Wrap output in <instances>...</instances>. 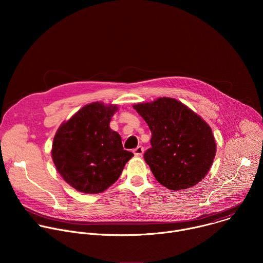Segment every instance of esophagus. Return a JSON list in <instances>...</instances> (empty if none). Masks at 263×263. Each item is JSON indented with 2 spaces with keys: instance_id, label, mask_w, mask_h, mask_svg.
<instances>
[{
  "instance_id": "1",
  "label": "esophagus",
  "mask_w": 263,
  "mask_h": 263,
  "mask_svg": "<svg viewBox=\"0 0 263 263\" xmlns=\"http://www.w3.org/2000/svg\"><path fill=\"white\" fill-rule=\"evenodd\" d=\"M143 151H144L143 146L139 145V146H137L136 148H134V149H133V153H134V155H135V156H137V157H140V156H142V154H143Z\"/></svg>"
}]
</instances>
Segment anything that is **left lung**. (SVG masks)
Returning <instances> with one entry per match:
<instances>
[{
    "mask_svg": "<svg viewBox=\"0 0 263 263\" xmlns=\"http://www.w3.org/2000/svg\"><path fill=\"white\" fill-rule=\"evenodd\" d=\"M152 133L143 158L156 180L171 191L198 184L209 172L216 143L209 125L172 98L133 105Z\"/></svg>",
    "mask_w": 263,
    "mask_h": 263,
    "instance_id": "1",
    "label": "left lung"
}]
</instances>
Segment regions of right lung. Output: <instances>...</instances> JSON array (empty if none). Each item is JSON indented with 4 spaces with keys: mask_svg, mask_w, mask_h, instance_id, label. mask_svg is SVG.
Returning a JSON list of instances; mask_svg holds the SVG:
<instances>
[{
    "mask_svg": "<svg viewBox=\"0 0 263 263\" xmlns=\"http://www.w3.org/2000/svg\"><path fill=\"white\" fill-rule=\"evenodd\" d=\"M117 105L95 102L82 107L57 130L53 145L54 164L74 190L84 194L106 191L133 157L120 134L109 127Z\"/></svg>",
    "mask_w": 263,
    "mask_h": 263,
    "instance_id": "1",
    "label": "right lung"
}]
</instances>
